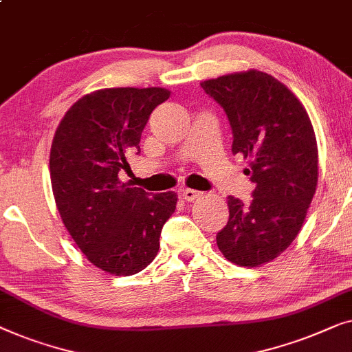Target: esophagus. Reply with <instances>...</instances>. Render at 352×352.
<instances>
[{"label":"esophagus","mask_w":352,"mask_h":352,"mask_svg":"<svg viewBox=\"0 0 352 352\" xmlns=\"http://www.w3.org/2000/svg\"><path fill=\"white\" fill-rule=\"evenodd\" d=\"M201 196V191H196V190H191V188H185V190H182V197L188 202H192L196 201L197 197Z\"/></svg>","instance_id":"obj_1"}]
</instances>
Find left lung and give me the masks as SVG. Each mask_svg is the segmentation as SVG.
<instances>
[{
    "mask_svg": "<svg viewBox=\"0 0 352 352\" xmlns=\"http://www.w3.org/2000/svg\"><path fill=\"white\" fill-rule=\"evenodd\" d=\"M226 113L232 155L250 157L249 206L228 197L230 219L217 245L231 263L254 268L298 234L318 185V143L298 98L268 73L244 72L201 82Z\"/></svg>",
    "mask_w": 352,
    "mask_h": 352,
    "instance_id": "1",
    "label": "left lung"
}]
</instances>
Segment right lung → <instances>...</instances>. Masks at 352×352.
Here are the masks:
<instances>
[{"instance_id": "right-lung-1", "label": "right lung", "mask_w": 352, "mask_h": 352, "mask_svg": "<svg viewBox=\"0 0 352 352\" xmlns=\"http://www.w3.org/2000/svg\"><path fill=\"white\" fill-rule=\"evenodd\" d=\"M162 87H116L87 94L65 113L51 148V183L63 225L92 265L115 276L140 273L160 250L175 212L174 191L150 195L121 183L127 157L140 153Z\"/></svg>"}]
</instances>
